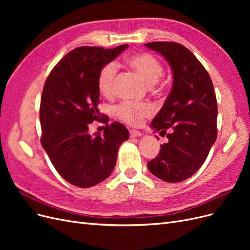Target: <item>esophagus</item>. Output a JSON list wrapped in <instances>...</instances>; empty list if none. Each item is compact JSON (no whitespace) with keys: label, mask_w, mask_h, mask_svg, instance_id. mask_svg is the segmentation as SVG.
<instances>
[{"label":"esophagus","mask_w":250,"mask_h":250,"mask_svg":"<svg viewBox=\"0 0 250 250\" xmlns=\"http://www.w3.org/2000/svg\"><path fill=\"white\" fill-rule=\"evenodd\" d=\"M130 138H139V137H142V133L139 131V130H135V129H131L130 131Z\"/></svg>","instance_id":"obj_1"}]
</instances>
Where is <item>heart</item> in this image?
Returning a JSON list of instances; mask_svg holds the SVG:
<instances>
[{"instance_id":"obj_1","label":"heart","mask_w":250,"mask_h":250,"mask_svg":"<svg viewBox=\"0 0 250 250\" xmlns=\"http://www.w3.org/2000/svg\"><path fill=\"white\" fill-rule=\"evenodd\" d=\"M132 70L147 81L154 84L162 77L164 67L158 60L149 53H137L127 59ZM118 67L115 62L105 64L98 76V89L102 96L109 97L113 93ZM153 109L148 103L125 101L115 107V115L129 125H140L144 119L152 115Z\"/></svg>"}]
</instances>
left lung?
<instances>
[{
	"mask_svg": "<svg viewBox=\"0 0 250 250\" xmlns=\"http://www.w3.org/2000/svg\"><path fill=\"white\" fill-rule=\"evenodd\" d=\"M145 46L157 52L173 73L171 92L151 127L168 142L147 166L154 176L179 183L197 172L217 139V99L204 66L183 44L153 42Z\"/></svg>",
	"mask_w": 250,
	"mask_h": 250,
	"instance_id": "left-lung-1",
	"label": "left lung"
}]
</instances>
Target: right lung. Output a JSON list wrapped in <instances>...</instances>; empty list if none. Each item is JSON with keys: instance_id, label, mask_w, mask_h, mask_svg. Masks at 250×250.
I'll list each match as a JSON object with an SVG mask.
<instances>
[{"instance_id": "obj_1", "label": "right lung", "mask_w": 250, "mask_h": 250, "mask_svg": "<svg viewBox=\"0 0 250 250\" xmlns=\"http://www.w3.org/2000/svg\"><path fill=\"white\" fill-rule=\"evenodd\" d=\"M128 48L79 47L54 66L44 82L40 109L42 146L56 171L67 183L94 187L106 179L115 168L121 144L129 139L119 122L103 133H88L95 120L106 121L99 104L98 76L102 67Z\"/></svg>"}]
</instances>
